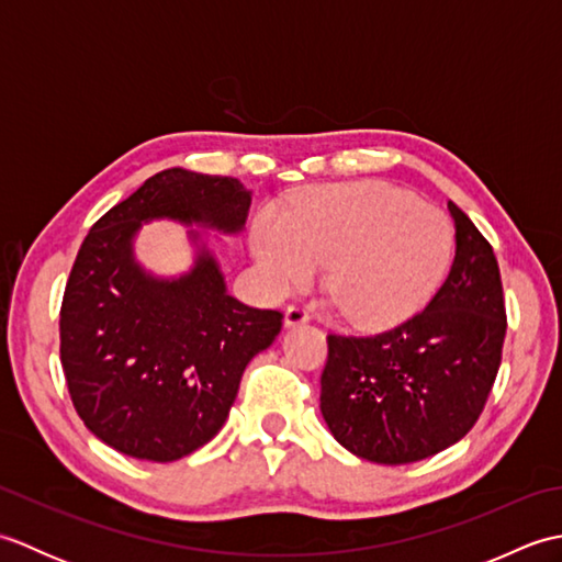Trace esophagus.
<instances>
[{
    "label": "esophagus",
    "mask_w": 562,
    "mask_h": 562,
    "mask_svg": "<svg viewBox=\"0 0 562 562\" xmlns=\"http://www.w3.org/2000/svg\"><path fill=\"white\" fill-rule=\"evenodd\" d=\"M306 321H308V314L302 304H290L288 308H284V326L288 328L302 326V324H306Z\"/></svg>",
    "instance_id": "esophagus-1"
}]
</instances>
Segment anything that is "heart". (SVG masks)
I'll use <instances>...</instances> for the list:
<instances>
[{"instance_id":"1","label":"heart","mask_w":562,"mask_h":562,"mask_svg":"<svg viewBox=\"0 0 562 562\" xmlns=\"http://www.w3.org/2000/svg\"><path fill=\"white\" fill-rule=\"evenodd\" d=\"M453 250L445 214L384 183L324 186L288 217L260 212L254 256L268 290L288 292L324 268V290L342 318L391 326L432 300Z\"/></svg>"}]
</instances>
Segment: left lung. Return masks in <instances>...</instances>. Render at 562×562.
<instances>
[{
    "mask_svg": "<svg viewBox=\"0 0 562 562\" xmlns=\"http://www.w3.org/2000/svg\"><path fill=\"white\" fill-rule=\"evenodd\" d=\"M457 254L420 314L376 336H328L321 413L355 457L398 465L457 445L491 396L507 330L493 246L449 202Z\"/></svg>",
    "mask_w": 562,
    "mask_h": 562,
    "instance_id": "obj_1",
    "label": "left lung"
}]
</instances>
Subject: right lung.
Instances as JSON below:
<instances>
[{
    "instance_id": "obj_1",
    "label": "right lung",
    "mask_w": 562,
    "mask_h": 562,
    "mask_svg": "<svg viewBox=\"0 0 562 562\" xmlns=\"http://www.w3.org/2000/svg\"><path fill=\"white\" fill-rule=\"evenodd\" d=\"M250 193L229 176L166 169L147 178L91 226L59 308V360L71 403L115 451L176 461L220 432L246 364L270 348L282 314L226 292L200 232L181 278H157L135 258L151 220L244 229Z\"/></svg>"
}]
</instances>
